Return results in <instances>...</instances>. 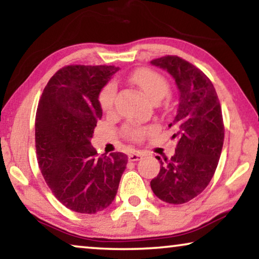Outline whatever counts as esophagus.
I'll use <instances>...</instances> for the list:
<instances>
[{
  "instance_id": "34e87169",
  "label": "esophagus",
  "mask_w": 259,
  "mask_h": 259,
  "mask_svg": "<svg viewBox=\"0 0 259 259\" xmlns=\"http://www.w3.org/2000/svg\"><path fill=\"white\" fill-rule=\"evenodd\" d=\"M141 158H143V154H141L140 152H132V153L128 155L130 161H138L140 160Z\"/></svg>"
}]
</instances>
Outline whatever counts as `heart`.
<instances>
[{
  "instance_id": "heart-1",
  "label": "heart",
  "mask_w": 259,
  "mask_h": 259,
  "mask_svg": "<svg viewBox=\"0 0 259 259\" xmlns=\"http://www.w3.org/2000/svg\"><path fill=\"white\" fill-rule=\"evenodd\" d=\"M130 81L139 88L150 100L157 102L161 100L168 93V82L161 74L150 68H141L134 72L130 77ZM116 87L113 82H108L102 88L99 94V104L104 112L109 113L113 109ZM150 132L144 127H125L123 134L132 141H141L144 137Z\"/></svg>"
}]
</instances>
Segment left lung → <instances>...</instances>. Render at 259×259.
Returning a JSON list of instances; mask_svg holds the SVG:
<instances>
[{
  "mask_svg": "<svg viewBox=\"0 0 259 259\" xmlns=\"http://www.w3.org/2000/svg\"><path fill=\"white\" fill-rule=\"evenodd\" d=\"M151 63L167 70L179 90L178 111L168 125L176 128V153L157 157L160 171L151 189L165 203L184 204L206 189L217 168L224 143L222 107L211 80L192 63L176 55Z\"/></svg>",
  "mask_w": 259,
  "mask_h": 259,
  "instance_id": "obj_1",
  "label": "left lung"
}]
</instances>
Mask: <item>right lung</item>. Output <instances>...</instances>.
<instances>
[{
  "label": "right lung",
  "instance_id": "right-lung-1",
  "mask_svg": "<svg viewBox=\"0 0 259 259\" xmlns=\"http://www.w3.org/2000/svg\"><path fill=\"white\" fill-rule=\"evenodd\" d=\"M115 66L70 65L48 81L35 119L38 167L53 194L69 210L93 214L112 204L127 155L99 157L92 146L102 116L99 94Z\"/></svg>",
  "mask_w": 259,
  "mask_h": 259
}]
</instances>
